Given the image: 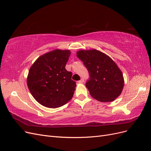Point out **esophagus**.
I'll return each mask as SVG.
<instances>
[{
    "instance_id": "1",
    "label": "esophagus",
    "mask_w": 151,
    "mask_h": 151,
    "mask_svg": "<svg viewBox=\"0 0 151 151\" xmlns=\"http://www.w3.org/2000/svg\"><path fill=\"white\" fill-rule=\"evenodd\" d=\"M84 79H81L80 81H78V83H84Z\"/></svg>"
}]
</instances>
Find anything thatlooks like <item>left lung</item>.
Returning a JSON list of instances; mask_svg holds the SVG:
<instances>
[{
	"instance_id": "left-lung-1",
	"label": "left lung",
	"mask_w": 151,
	"mask_h": 151,
	"mask_svg": "<svg viewBox=\"0 0 151 151\" xmlns=\"http://www.w3.org/2000/svg\"><path fill=\"white\" fill-rule=\"evenodd\" d=\"M77 57L84 62L89 74L86 88L94 99L111 102L121 94L124 81L123 74L112 59L96 50H80Z\"/></svg>"
}]
</instances>
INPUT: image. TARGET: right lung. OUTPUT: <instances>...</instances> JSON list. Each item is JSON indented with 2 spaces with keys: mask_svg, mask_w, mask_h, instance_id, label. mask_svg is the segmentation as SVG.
Segmentation results:
<instances>
[{
  "mask_svg": "<svg viewBox=\"0 0 151 151\" xmlns=\"http://www.w3.org/2000/svg\"><path fill=\"white\" fill-rule=\"evenodd\" d=\"M69 50H55L40 57L30 68L27 84L34 98L44 106L60 107L74 95L76 83L65 69Z\"/></svg>",
  "mask_w": 151,
  "mask_h": 151,
  "instance_id": "obj_1",
  "label": "right lung"
}]
</instances>
